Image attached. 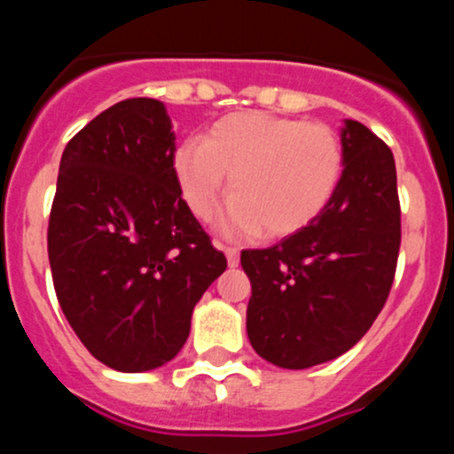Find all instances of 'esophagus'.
Returning a JSON list of instances; mask_svg holds the SVG:
<instances>
[{"mask_svg": "<svg viewBox=\"0 0 454 454\" xmlns=\"http://www.w3.org/2000/svg\"><path fill=\"white\" fill-rule=\"evenodd\" d=\"M218 247H223L224 256H227V263H230L231 268H236V266H239V250H236V247L220 246V243H218Z\"/></svg>", "mask_w": 454, "mask_h": 454, "instance_id": "esophagus-1", "label": "esophagus"}]
</instances>
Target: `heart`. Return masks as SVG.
<instances>
[{"mask_svg": "<svg viewBox=\"0 0 454 454\" xmlns=\"http://www.w3.org/2000/svg\"><path fill=\"white\" fill-rule=\"evenodd\" d=\"M172 172L184 202L202 223L231 191L224 230L284 239L330 207L343 177V147L327 124L240 111L211 124L204 140L182 143Z\"/></svg>", "mask_w": 454, "mask_h": 454, "instance_id": "heart-1", "label": "heart"}]
</instances>
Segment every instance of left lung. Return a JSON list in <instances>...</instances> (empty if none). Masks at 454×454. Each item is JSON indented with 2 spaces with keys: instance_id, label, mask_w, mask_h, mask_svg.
<instances>
[{
  "instance_id": "8db88e82",
  "label": "left lung",
  "mask_w": 454,
  "mask_h": 454,
  "mask_svg": "<svg viewBox=\"0 0 454 454\" xmlns=\"http://www.w3.org/2000/svg\"><path fill=\"white\" fill-rule=\"evenodd\" d=\"M343 177L323 214L266 250H243L247 339L279 368L318 366L350 350L382 311L400 250L393 152L346 120Z\"/></svg>"
}]
</instances>
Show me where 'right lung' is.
I'll use <instances>...</instances> for the list:
<instances>
[{"mask_svg":"<svg viewBox=\"0 0 454 454\" xmlns=\"http://www.w3.org/2000/svg\"><path fill=\"white\" fill-rule=\"evenodd\" d=\"M163 102L114 104L63 150L47 254L56 298L95 359L120 372L168 364L223 252L182 200Z\"/></svg>","mask_w":454,"mask_h":454,"instance_id":"right-lung-1","label":"right lung"}]
</instances>
